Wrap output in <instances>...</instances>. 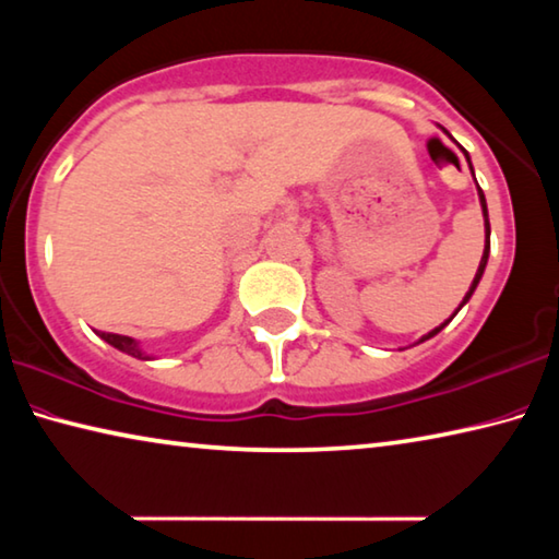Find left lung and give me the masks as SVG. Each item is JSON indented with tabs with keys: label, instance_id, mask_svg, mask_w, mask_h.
Here are the masks:
<instances>
[{
	"label": "left lung",
	"instance_id": "left-lung-1",
	"mask_svg": "<svg viewBox=\"0 0 559 559\" xmlns=\"http://www.w3.org/2000/svg\"><path fill=\"white\" fill-rule=\"evenodd\" d=\"M463 152H465V148H463ZM465 158H467V162H471V156H467V152H465ZM471 171H473V166H471ZM473 176H475V174H473ZM477 197H480V206H483V216H485V251H483L480 265H477V273H475V278H473V286H471V290H467V294H465L463 304H467V298L473 296V290L477 288V283H480L483 271H485V265H487V253H490V221H487V203H485V193H483L480 186H477ZM463 304H460V306H463ZM445 323H448V321H445ZM445 323H442V325H445ZM442 325L436 328V331H430L428 335H423V341H428V338H432V335H436V333H440Z\"/></svg>",
	"mask_w": 559,
	"mask_h": 559
}]
</instances>
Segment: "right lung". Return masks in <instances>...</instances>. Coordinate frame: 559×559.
<instances>
[{"label":"right lung","instance_id":"obj_1","mask_svg":"<svg viewBox=\"0 0 559 559\" xmlns=\"http://www.w3.org/2000/svg\"><path fill=\"white\" fill-rule=\"evenodd\" d=\"M96 333H99L106 343L114 345V348H119L121 353H129V356H134V358H148V356H144V353L139 350L136 341H134V338H129V335H119V333H104V331H96Z\"/></svg>","mask_w":559,"mask_h":559}]
</instances>
